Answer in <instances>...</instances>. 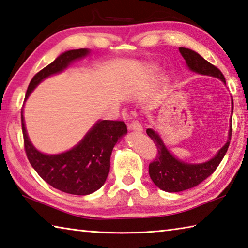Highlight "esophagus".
<instances>
[{"instance_id": "esophagus-1", "label": "esophagus", "mask_w": 248, "mask_h": 248, "mask_svg": "<svg viewBox=\"0 0 248 248\" xmlns=\"http://www.w3.org/2000/svg\"><path fill=\"white\" fill-rule=\"evenodd\" d=\"M129 129L130 130H133V131H137V132H142V131H143L142 124L137 119H133L131 123L129 124Z\"/></svg>"}]
</instances>
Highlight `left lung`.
<instances>
[{"mask_svg": "<svg viewBox=\"0 0 248 248\" xmlns=\"http://www.w3.org/2000/svg\"><path fill=\"white\" fill-rule=\"evenodd\" d=\"M179 52L191 71H195L199 74L219 78L222 82L225 83L223 73L217 66L204 60L200 54L187 48H179ZM146 133L154 141L157 150L156 157L149 165L151 179L162 190L178 192L196 187L197 185L202 183L204 179L213 174L229 149L230 140L232 137V127L229 132V141L225 145L217 152L215 157L202 164H187L179 161L167 151L157 133H155L152 129L146 130Z\"/></svg>", "mask_w": 248, "mask_h": 248, "instance_id": "obj_1", "label": "left lung"}]
</instances>
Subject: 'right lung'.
<instances>
[{
	"label": "right lung",
	"instance_id": "1",
	"mask_svg": "<svg viewBox=\"0 0 248 248\" xmlns=\"http://www.w3.org/2000/svg\"><path fill=\"white\" fill-rule=\"evenodd\" d=\"M87 53V49L70 50L62 53L52 63L35 74L29 83L25 99L44 78L60 72L70 62ZM22 130L27 158L40 177L56 189L84 196L99 189L105 184L110 169L112 149L118 139L127 133V125L119 120L98 121L77 146L57 155H46L33 148L25 129L23 111Z\"/></svg>",
	"mask_w": 248,
	"mask_h": 248
}]
</instances>
